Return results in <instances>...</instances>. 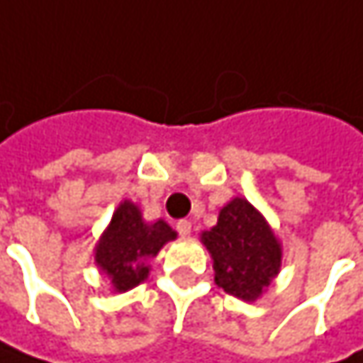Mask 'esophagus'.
Wrapping results in <instances>:
<instances>
[{
  "label": "esophagus",
  "instance_id": "34e87169",
  "mask_svg": "<svg viewBox=\"0 0 363 363\" xmlns=\"http://www.w3.org/2000/svg\"><path fill=\"white\" fill-rule=\"evenodd\" d=\"M175 227H177V233H179L182 238H188V235L192 233V223H190V220H179Z\"/></svg>",
  "mask_w": 363,
  "mask_h": 363
}]
</instances>
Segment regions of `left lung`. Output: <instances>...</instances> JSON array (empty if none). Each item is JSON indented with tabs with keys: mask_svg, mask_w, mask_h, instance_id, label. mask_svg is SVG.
<instances>
[{
	"mask_svg": "<svg viewBox=\"0 0 363 363\" xmlns=\"http://www.w3.org/2000/svg\"><path fill=\"white\" fill-rule=\"evenodd\" d=\"M211 254L215 283L229 296L256 301L281 272L283 246L264 215L235 196L219 211L217 225L200 233Z\"/></svg>",
	"mask_w": 363,
	"mask_h": 363,
	"instance_id": "obj_1",
	"label": "left lung"
}]
</instances>
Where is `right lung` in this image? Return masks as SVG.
<instances>
[{
	"label": "right lung",
	"instance_id": "obj_1",
	"mask_svg": "<svg viewBox=\"0 0 363 363\" xmlns=\"http://www.w3.org/2000/svg\"><path fill=\"white\" fill-rule=\"evenodd\" d=\"M175 238L165 220L146 223L140 206L123 200L94 246V264L109 279L111 289L123 294L148 279L150 260Z\"/></svg>",
	"mask_w": 363,
	"mask_h": 363
}]
</instances>
